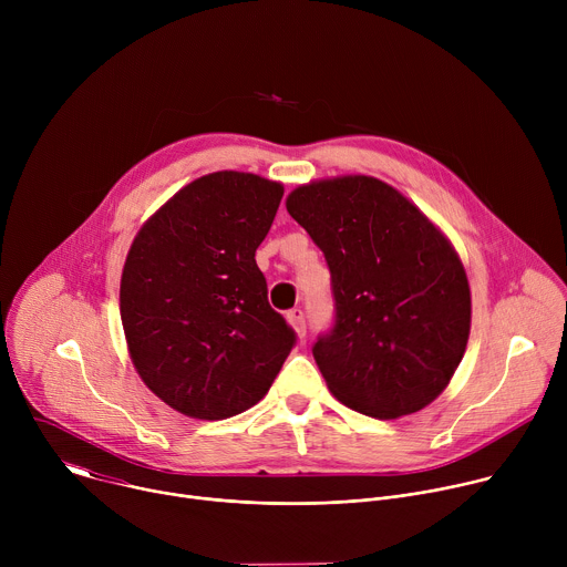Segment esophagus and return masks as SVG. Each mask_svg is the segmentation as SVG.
<instances>
[{"instance_id": "esophagus-1", "label": "esophagus", "mask_w": 567, "mask_h": 567, "mask_svg": "<svg viewBox=\"0 0 567 567\" xmlns=\"http://www.w3.org/2000/svg\"><path fill=\"white\" fill-rule=\"evenodd\" d=\"M287 322L289 326L293 328V332L300 337V339H305V311L302 309H298V307H293V309H289L287 311Z\"/></svg>"}]
</instances>
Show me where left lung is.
Returning a JSON list of instances; mask_svg holds the SVG:
<instances>
[{"label":"left lung","mask_w":567,"mask_h":567,"mask_svg":"<svg viewBox=\"0 0 567 567\" xmlns=\"http://www.w3.org/2000/svg\"><path fill=\"white\" fill-rule=\"evenodd\" d=\"M285 206L332 274L337 326L311 350L330 392L374 420L426 409L471 332V287L451 239L368 175L302 184Z\"/></svg>","instance_id":"obj_1"}]
</instances>
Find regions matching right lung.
I'll list each match as a JSON object with an SVG mask.
<instances>
[{"instance_id": "obj_1", "label": "right lung", "mask_w": 567, "mask_h": 567, "mask_svg": "<svg viewBox=\"0 0 567 567\" xmlns=\"http://www.w3.org/2000/svg\"><path fill=\"white\" fill-rule=\"evenodd\" d=\"M282 193L254 173L204 175L150 215L127 251L121 320L132 365L186 417L256 406L296 343L256 265Z\"/></svg>"}]
</instances>
